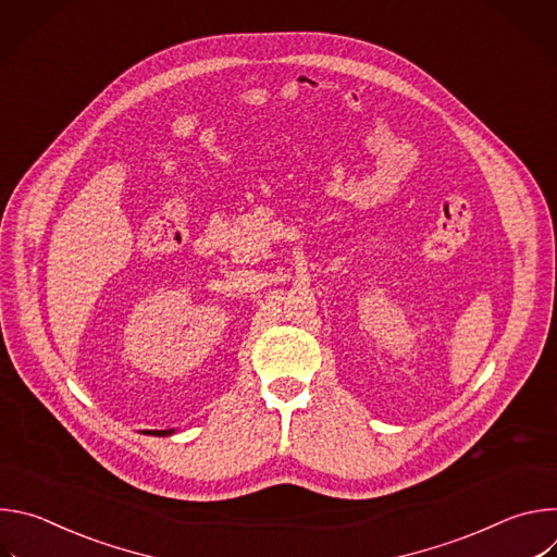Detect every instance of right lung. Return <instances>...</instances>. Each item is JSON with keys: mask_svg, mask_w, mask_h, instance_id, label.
Instances as JSON below:
<instances>
[{"mask_svg": "<svg viewBox=\"0 0 557 557\" xmlns=\"http://www.w3.org/2000/svg\"><path fill=\"white\" fill-rule=\"evenodd\" d=\"M153 434H156V436H168V434H174V430H156Z\"/></svg>", "mask_w": 557, "mask_h": 557, "instance_id": "obj_1", "label": "right lung"}]
</instances>
